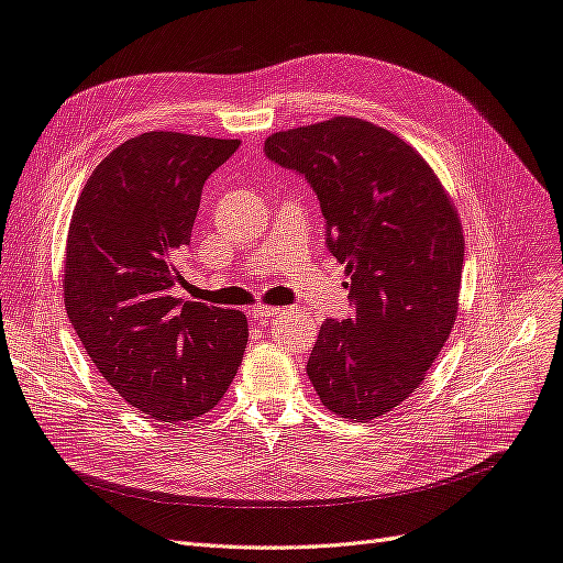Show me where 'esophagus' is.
I'll return each instance as SVG.
<instances>
[{
    "instance_id": "obj_1",
    "label": "esophagus",
    "mask_w": 563,
    "mask_h": 563,
    "mask_svg": "<svg viewBox=\"0 0 563 563\" xmlns=\"http://www.w3.org/2000/svg\"><path fill=\"white\" fill-rule=\"evenodd\" d=\"M282 312H284L282 308H269V305H255V308L251 310L253 319H261V321L275 317V314H282Z\"/></svg>"
}]
</instances>
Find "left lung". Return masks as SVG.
<instances>
[{"instance_id": "8db88e82", "label": "left lung", "mask_w": 563, "mask_h": 563, "mask_svg": "<svg viewBox=\"0 0 563 563\" xmlns=\"http://www.w3.org/2000/svg\"><path fill=\"white\" fill-rule=\"evenodd\" d=\"M265 155L312 185L354 305L352 319L321 323L308 376L335 416L380 418L422 385L451 335L460 216L420 152L366 119L272 133Z\"/></svg>"}]
</instances>
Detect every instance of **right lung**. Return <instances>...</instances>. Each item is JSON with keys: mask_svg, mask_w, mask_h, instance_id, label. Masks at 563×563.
<instances>
[{"mask_svg": "<svg viewBox=\"0 0 563 563\" xmlns=\"http://www.w3.org/2000/svg\"><path fill=\"white\" fill-rule=\"evenodd\" d=\"M236 147L176 131L135 135L93 168L67 230V317L117 395L159 422L209 413L249 343L244 312L172 296L201 187Z\"/></svg>", "mask_w": 563, "mask_h": 563, "instance_id": "1", "label": "right lung"}]
</instances>
